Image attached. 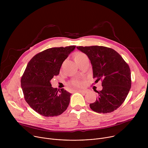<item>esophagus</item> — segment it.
Wrapping results in <instances>:
<instances>
[{
    "instance_id": "34e87169",
    "label": "esophagus",
    "mask_w": 148,
    "mask_h": 148,
    "mask_svg": "<svg viewBox=\"0 0 148 148\" xmlns=\"http://www.w3.org/2000/svg\"><path fill=\"white\" fill-rule=\"evenodd\" d=\"M77 92H80V93H84V94H86L88 92V91L87 90H78L77 91Z\"/></svg>"
}]
</instances>
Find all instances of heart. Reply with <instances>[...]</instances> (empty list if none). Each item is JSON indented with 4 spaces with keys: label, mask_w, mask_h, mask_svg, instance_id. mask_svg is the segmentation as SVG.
<instances>
[{
    "label": "heart",
    "mask_w": 148,
    "mask_h": 148,
    "mask_svg": "<svg viewBox=\"0 0 148 148\" xmlns=\"http://www.w3.org/2000/svg\"><path fill=\"white\" fill-rule=\"evenodd\" d=\"M87 58H88L87 55L81 52H77L74 56V60L76 62ZM82 80L75 79L71 81L69 84V86L71 88H78L80 87L82 85Z\"/></svg>",
    "instance_id": "1"
}]
</instances>
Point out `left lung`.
<instances>
[{"mask_svg":"<svg viewBox=\"0 0 148 148\" xmlns=\"http://www.w3.org/2000/svg\"><path fill=\"white\" fill-rule=\"evenodd\" d=\"M91 61L93 78L101 80L102 90L91 109L98 113H110L117 110L125 101L131 87V70L121 56L111 48L93 46H78Z\"/></svg>","mask_w":148,"mask_h":148,"instance_id":"8db88e82","label":"left lung"}]
</instances>
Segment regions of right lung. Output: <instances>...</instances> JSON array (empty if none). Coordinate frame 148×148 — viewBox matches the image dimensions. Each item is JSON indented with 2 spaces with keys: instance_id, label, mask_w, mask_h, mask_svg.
Segmentation results:
<instances>
[{
  "instance_id": "right-lung-1",
  "label": "right lung",
  "mask_w": 148,
  "mask_h": 148,
  "mask_svg": "<svg viewBox=\"0 0 148 148\" xmlns=\"http://www.w3.org/2000/svg\"><path fill=\"white\" fill-rule=\"evenodd\" d=\"M75 46L53 47L36 54L21 78L25 101L36 112L46 117L61 115L67 108L71 94L51 87V79L59 74L61 66Z\"/></svg>"
}]
</instances>
